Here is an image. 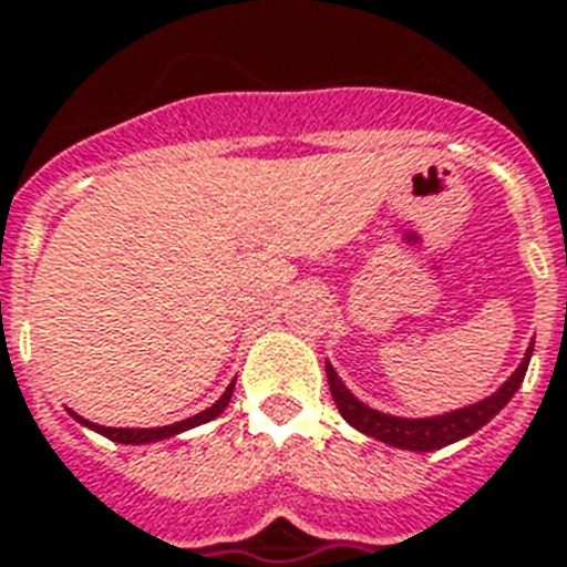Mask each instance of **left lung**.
Returning a JSON list of instances; mask_svg holds the SVG:
<instances>
[{
    "label": "left lung",
    "mask_w": 567,
    "mask_h": 567,
    "mask_svg": "<svg viewBox=\"0 0 567 567\" xmlns=\"http://www.w3.org/2000/svg\"><path fill=\"white\" fill-rule=\"evenodd\" d=\"M533 343L524 352L522 363L515 367V372L509 375L504 384L492 395L481 399L475 404H466L460 411L440 413V416H425V419H408V416H393V413H381L370 404H363L352 390L340 381V375L334 372L329 361H326V375H329V390L331 399L338 404L340 416L347 419L349 425L361 431V434L379 440V443H388L393 449L404 451H436L445 449V445L457 443V440H466L475 431H481L492 416H498L507 402L515 395V390L522 388L524 375H527V367H530Z\"/></svg>",
    "instance_id": "obj_1"
}]
</instances>
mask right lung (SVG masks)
Returning a JSON list of instances; mask_svg holds the SVG:
<instances>
[{
	"mask_svg": "<svg viewBox=\"0 0 567 567\" xmlns=\"http://www.w3.org/2000/svg\"><path fill=\"white\" fill-rule=\"evenodd\" d=\"M233 390H236V381H233V384L224 390V395H220L218 402L212 404V408L195 413V416L183 419V422H174V425H163V427H107V425H95V422H90V419H84V416H78V413L69 411V408L66 411H69V416L78 419L81 425H86L90 431H95V434L107 436V440H113V443L148 445V443H159V440H168V436H177V434H183V431H188V427L204 425V422H209V419L220 416V413H224V408L229 404V399H233Z\"/></svg>",
	"mask_w": 567,
	"mask_h": 567,
	"instance_id": "1",
	"label": "right lung"
}]
</instances>
